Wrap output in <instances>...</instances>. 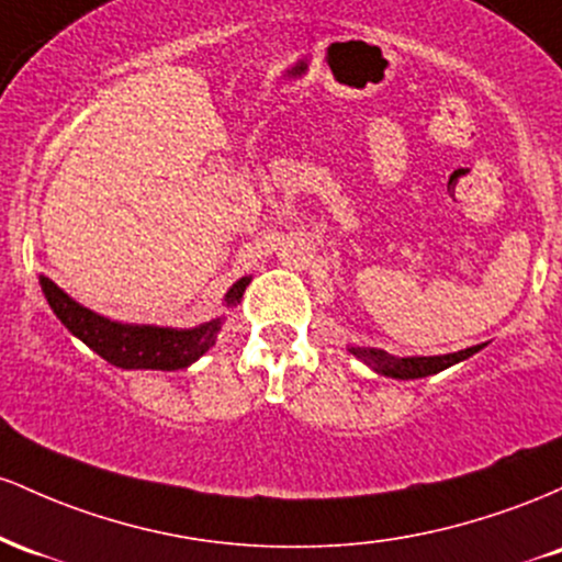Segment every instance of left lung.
Here are the masks:
<instances>
[{"mask_svg": "<svg viewBox=\"0 0 562 562\" xmlns=\"http://www.w3.org/2000/svg\"><path fill=\"white\" fill-rule=\"evenodd\" d=\"M481 348L483 345H475V348L449 352V356H417V358H398V356H390V352H384V350H356L352 348V352L366 358V361L374 366L380 374L395 376V380H419V376L438 374V371H443L453 363L464 361V358H470L472 352H477Z\"/></svg>", "mask_w": 562, "mask_h": 562, "instance_id": "left-lung-1", "label": "left lung"}]
</instances>
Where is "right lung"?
Masks as SVG:
<instances>
[{"instance_id": "1", "label": "right lung", "mask_w": 562, "mask_h": 562, "mask_svg": "<svg viewBox=\"0 0 562 562\" xmlns=\"http://www.w3.org/2000/svg\"><path fill=\"white\" fill-rule=\"evenodd\" d=\"M251 279L233 283L228 292V305H236L244 297V289ZM42 292L49 307L63 321L74 337H79L87 348L100 358L119 366V369H161L175 371L191 366L214 345V334L220 331V318L199 329H159V326H130L103 318V315L87 311L79 302L68 297L58 283L42 276Z\"/></svg>"}]
</instances>
